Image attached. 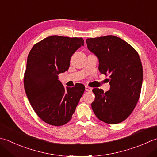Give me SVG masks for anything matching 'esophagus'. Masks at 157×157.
Instances as JSON below:
<instances>
[{
  "mask_svg": "<svg viewBox=\"0 0 157 157\" xmlns=\"http://www.w3.org/2000/svg\"><path fill=\"white\" fill-rule=\"evenodd\" d=\"M85 89H86V91H87V92H90L92 90V88L89 86H86Z\"/></svg>",
  "mask_w": 157,
  "mask_h": 157,
  "instance_id": "1",
  "label": "esophagus"
}]
</instances>
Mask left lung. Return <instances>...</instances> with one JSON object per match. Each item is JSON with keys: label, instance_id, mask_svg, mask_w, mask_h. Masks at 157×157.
Returning a JSON list of instances; mask_svg holds the SVG:
<instances>
[{"label": "left lung", "instance_id": "left-lung-1", "mask_svg": "<svg viewBox=\"0 0 157 157\" xmlns=\"http://www.w3.org/2000/svg\"><path fill=\"white\" fill-rule=\"evenodd\" d=\"M88 50L99 58V70L110 78L109 90L94 88V114L107 124H118L131 115L140 96L143 68L137 52L113 35L86 39Z\"/></svg>", "mask_w": 157, "mask_h": 157}]
</instances>
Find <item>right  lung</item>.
<instances>
[{"label": "right lung", "instance_id": "obj_1", "mask_svg": "<svg viewBox=\"0 0 157 157\" xmlns=\"http://www.w3.org/2000/svg\"><path fill=\"white\" fill-rule=\"evenodd\" d=\"M84 43L81 37L53 35L36 43L29 52L24 89L34 111L46 123L67 124L82 97L84 85L64 88L58 74L68 70L71 57Z\"/></svg>", "mask_w": 157, "mask_h": 157}]
</instances>
